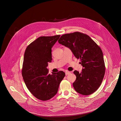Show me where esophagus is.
Listing matches in <instances>:
<instances>
[{"label": "esophagus", "mask_w": 121, "mask_h": 121, "mask_svg": "<svg viewBox=\"0 0 121 121\" xmlns=\"http://www.w3.org/2000/svg\"><path fill=\"white\" fill-rule=\"evenodd\" d=\"M71 73V72H69V71H65V74H66V75H68V74H69Z\"/></svg>", "instance_id": "1"}]
</instances>
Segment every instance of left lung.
<instances>
[{"label":"left lung","mask_w":121,"mask_h":121,"mask_svg":"<svg viewBox=\"0 0 121 121\" xmlns=\"http://www.w3.org/2000/svg\"><path fill=\"white\" fill-rule=\"evenodd\" d=\"M59 43L69 48L74 56L80 59L81 73L73 72L76 76L73 85L78 93L88 95L96 91L104 79L105 66L100 47L87 35L78 32L61 35Z\"/></svg>","instance_id":"obj_1"}]
</instances>
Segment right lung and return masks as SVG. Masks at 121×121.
<instances>
[{"instance_id": "1", "label": "right lung", "mask_w": 121, "mask_h": 121, "mask_svg": "<svg viewBox=\"0 0 121 121\" xmlns=\"http://www.w3.org/2000/svg\"><path fill=\"white\" fill-rule=\"evenodd\" d=\"M41 36L26 48L22 69V75L26 85L37 99L47 101L57 93L59 85L65 76L64 72L52 73L47 68L52 60V48L60 37Z\"/></svg>"}]
</instances>
